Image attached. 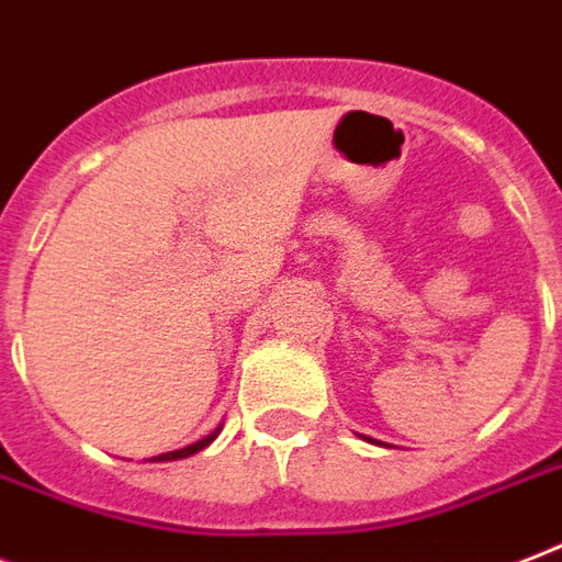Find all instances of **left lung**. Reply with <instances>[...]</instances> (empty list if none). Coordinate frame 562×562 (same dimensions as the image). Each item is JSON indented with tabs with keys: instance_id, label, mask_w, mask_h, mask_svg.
I'll return each instance as SVG.
<instances>
[{
	"instance_id": "1",
	"label": "left lung",
	"mask_w": 562,
	"mask_h": 562,
	"mask_svg": "<svg viewBox=\"0 0 562 562\" xmlns=\"http://www.w3.org/2000/svg\"><path fill=\"white\" fill-rule=\"evenodd\" d=\"M362 439H366V442H374V445H383V442H376V439H371V436H362Z\"/></svg>"
}]
</instances>
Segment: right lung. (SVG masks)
<instances>
[{
    "mask_svg": "<svg viewBox=\"0 0 562 562\" xmlns=\"http://www.w3.org/2000/svg\"><path fill=\"white\" fill-rule=\"evenodd\" d=\"M224 427V424H221ZM221 427H214L212 434L203 436V439H196V442L186 445V448H179V451H167V453H158V457H149V462H173V460H186V457H191V453L203 451V448H209V445L217 439V434H221Z\"/></svg>",
    "mask_w": 562,
    "mask_h": 562,
    "instance_id": "obj_1",
    "label": "right lung"
}]
</instances>
